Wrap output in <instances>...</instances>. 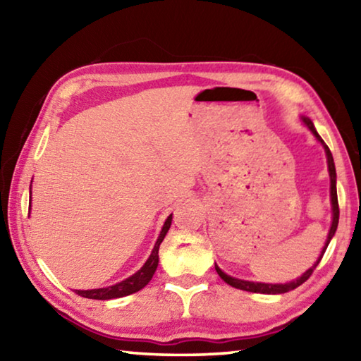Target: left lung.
<instances>
[{"mask_svg":"<svg viewBox=\"0 0 361 361\" xmlns=\"http://www.w3.org/2000/svg\"><path fill=\"white\" fill-rule=\"evenodd\" d=\"M302 121L307 124V127L310 129V132L314 133L315 138L319 140V142L323 145V148H325V152H326V157H328V170H329V180H331V205H333V223H331V229H329V234H328V239H326V243L325 247H323L322 250V255L320 258L317 259L315 264L309 269V271H305L301 277L293 280V282H288V283H258V282H247V280H239V279H234L228 276V274H224L221 269H219L216 264H215V269L218 272V276L221 277L226 283L234 286V288H239V290H243V291H252V293H264V295H282V293H286V291H291L298 288L299 285H302L305 280H307L310 276H312L314 269L319 266V262L322 261V256L323 253H325V250L328 247L329 240L333 239L334 232L336 229H338V223H339V204H338V192H336V169H334V161H333V154L331 151H329L328 146L325 145V142H323L322 137L317 133L315 127L312 124V121L307 119V118H302Z\"/></svg>","mask_w":361,"mask_h":361,"instance_id":"left-lung-1","label":"left lung"}]
</instances>
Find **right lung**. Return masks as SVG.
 Listing matches in <instances>:
<instances>
[{
	"label": "right lung",
	"instance_id": "add662e5",
	"mask_svg": "<svg viewBox=\"0 0 361 361\" xmlns=\"http://www.w3.org/2000/svg\"><path fill=\"white\" fill-rule=\"evenodd\" d=\"M170 224H172V215H170L166 223H164V228L161 231V234H159V239L156 242L154 248H152V252L149 255L148 261L145 262V266L140 269L138 272L133 274L132 277L122 280V282L116 283L113 286H106V288H95V290H75L76 295L82 296V298H89V299H102V301H105V299H114V298H122V296H129L132 293H137L142 288H145L146 285L149 283V280L154 276L157 264H159V247H161V243L164 240V237L170 229Z\"/></svg>",
	"mask_w": 361,
	"mask_h": 361
}]
</instances>
